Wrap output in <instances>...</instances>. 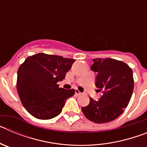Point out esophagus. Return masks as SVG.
I'll return each mask as SVG.
<instances>
[{
  "instance_id": "obj_1",
  "label": "esophagus",
  "mask_w": 147,
  "mask_h": 147,
  "mask_svg": "<svg viewBox=\"0 0 147 147\" xmlns=\"http://www.w3.org/2000/svg\"><path fill=\"white\" fill-rule=\"evenodd\" d=\"M75 92H76V94H77V95H81L82 94L81 92H80V90H78V89L75 90Z\"/></svg>"
}]
</instances>
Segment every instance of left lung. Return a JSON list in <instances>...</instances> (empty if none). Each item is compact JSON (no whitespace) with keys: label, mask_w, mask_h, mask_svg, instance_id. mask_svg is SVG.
Segmentation results:
<instances>
[{"label":"left lung","mask_w":147,"mask_h":147,"mask_svg":"<svg viewBox=\"0 0 147 147\" xmlns=\"http://www.w3.org/2000/svg\"><path fill=\"white\" fill-rule=\"evenodd\" d=\"M92 60L90 68L98 73L96 86L103 95L98 101L90 98L82 111L94 123H107L120 116L130 101L134 88L132 70L125 62L111 58Z\"/></svg>","instance_id":"8db88e82"}]
</instances>
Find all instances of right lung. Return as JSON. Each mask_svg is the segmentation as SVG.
<instances>
[{
    "instance_id": "obj_1",
    "label": "right lung",
    "mask_w": 147,
    "mask_h": 147,
    "mask_svg": "<svg viewBox=\"0 0 147 147\" xmlns=\"http://www.w3.org/2000/svg\"><path fill=\"white\" fill-rule=\"evenodd\" d=\"M75 59L39 53L30 56L19 67L17 79L18 96L23 107L34 117L47 120L62 112L74 89L59 88Z\"/></svg>"
}]
</instances>
